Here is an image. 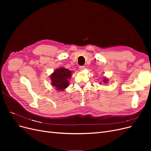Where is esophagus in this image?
Instances as JSON below:
<instances>
[{
  "label": "esophagus",
  "instance_id": "34e87169",
  "mask_svg": "<svg viewBox=\"0 0 151 151\" xmlns=\"http://www.w3.org/2000/svg\"><path fill=\"white\" fill-rule=\"evenodd\" d=\"M85 68V67L84 66H80L79 67V69L81 70H83Z\"/></svg>",
  "mask_w": 151,
  "mask_h": 151
}]
</instances>
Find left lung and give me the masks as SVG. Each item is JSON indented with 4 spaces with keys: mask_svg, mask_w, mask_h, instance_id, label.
<instances>
[{
    "mask_svg": "<svg viewBox=\"0 0 151 151\" xmlns=\"http://www.w3.org/2000/svg\"><path fill=\"white\" fill-rule=\"evenodd\" d=\"M103 83H108V80H107V79L104 78V79H103Z\"/></svg>",
    "mask_w": 151,
    "mask_h": 151,
    "instance_id": "1",
    "label": "left lung"
}]
</instances>
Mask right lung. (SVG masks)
I'll return each mask as SVG.
<instances>
[{
  "instance_id": "1",
  "label": "right lung",
  "mask_w": 151,
  "mask_h": 151,
  "mask_svg": "<svg viewBox=\"0 0 151 151\" xmlns=\"http://www.w3.org/2000/svg\"><path fill=\"white\" fill-rule=\"evenodd\" d=\"M72 71L67 68L60 67L54 71L50 76L52 85L58 91H63L68 86V80L71 77Z\"/></svg>"
}]
</instances>
